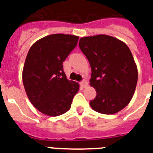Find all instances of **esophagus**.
Listing matches in <instances>:
<instances>
[{
  "instance_id": "obj_1",
  "label": "esophagus",
  "mask_w": 153,
  "mask_h": 153,
  "mask_svg": "<svg viewBox=\"0 0 153 153\" xmlns=\"http://www.w3.org/2000/svg\"><path fill=\"white\" fill-rule=\"evenodd\" d=\"M80 84H81V86L83 87V88H86L88 86V82H87L86 80H82L81 82H80Z\"/></svg>"
}]
</instances>
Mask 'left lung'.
<instances>
[{"mask_svg":"<svg viewBox=\"0 0 153 153\" xmlns=\"http://www.w3.org/2000/svg\"><path fill=\"white\" fill-rule=\"evenodd\" d=\"M79 47L92 69L90 85L96 97L90 101L94 111L115 114L131 101L138 82V70L127 45L107 35L80 38Z\"/></svg>","mask_w":153,"mask_h":153,"instance_id":"left-lung-1","label":"left lung"}]
</instances>
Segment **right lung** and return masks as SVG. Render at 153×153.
<instances>
[{
    "label": "right lung",
    "instance_id": "obj_1",
    "mask_svg": "<svg viewBox=\"0 0 153 153\" xmlns=\"http://www.w3.org/2000/svg\"><path fill=\"white\" fill-rule=\"evenodd\" d=\"M79 37L52 34L36 42L29 49L23 70L28 99L45 115L57 116L69 111L79 83L69 81L63 61L75 48Z\"/></svg>",
    "mask_w": 153,
    "mask_h": 153
}]
</instances>
